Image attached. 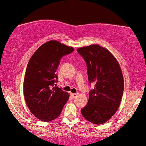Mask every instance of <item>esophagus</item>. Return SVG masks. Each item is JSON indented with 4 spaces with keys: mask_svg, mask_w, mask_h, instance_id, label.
Here are the masks:
<instances>
[{
    "mask_svg": "<svg viewBox=\"0 0 146 146\" xmlns=\"http://www.w3.org/2000/svg\"><path fill=\"white\" fill-rule=\"evenodd\" d=\"M78 93H76V94H74V93H71V96L73 98V99H75V97H77V96H78Z\"/></svg>",
    "mask_w": 146,
    "mask_h": 146,
    "instance_id": "34e87169",
    "label": "esophagus"
}]
</instances>
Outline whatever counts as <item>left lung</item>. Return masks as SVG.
I'll use <instances>...</instances> for the list:
<instances>
[{"instance_id":"obj_1","label":"left lung","mask_w":146,"mask_h":146,"mask_svg":"<svg viewBox=\"0 0 146 146\" xmlns=\"http://www.w3.org/2000/svg\"><path fill=\"white\" fill-rule=\"evenodd\" d=\"M87 65L90 83L95 84L90 91L88 102L81 110L85 119L94 124L110 120L120 107L124 91L122 70L110 51L94 44L77 49Z\"/></svg>"}]
</instances>
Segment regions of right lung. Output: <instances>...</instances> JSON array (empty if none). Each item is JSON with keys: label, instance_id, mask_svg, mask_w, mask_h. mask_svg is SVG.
Returning <instances> with one entry per match:
<instances>
[{"label": "right lung", "instance_id": "obj_1", "mask_svg": "<svg viewBox=\"0 0 146 146\" xmlns=\"http://www.w3.org/2000/svg\"><path fill=\"white\" fill-rule=\"evenodd\" d=\"M73 47L53 40L41 45L31 56L24 80V96L33 115L43 122L58 117L68 101L69 94L55 86L56 70L63 56Z\"/></svg>", "mask_w": 146, "mask_h": 146}]
</instances>
